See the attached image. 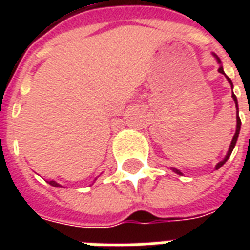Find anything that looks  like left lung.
Here are the masks:
<instances>
[{"mask_svg": "<svg viewBox=\"0 0 250 250\" xmlns=\"http://www.w3.org/2000/svg\"><path fill=\"white\" fill-rule=\"evenodd\" d=\"M217 57V56H215ZM217 60H218V62H219V63H221V60H219V58H218L217 57ZM218 71L221 72V74H225V71H223V67H219V70H218ZM227 79H229V84H231V85H232V82H231V79H229V78H227ZM232 97H233V101H235V105H236V109H237V113H239V107H237V98H236V96H235V94H233V92H232ZM236 119H237V125H236V132H235V135H233V139H232V141H231V145H229V153H227V156H226V158L223 161H221V162H219V164L217 165V166H215V168H219V167H222L223 166V165H225V162L227 160H229V156H231V153H232V150H233V148H235V145H236V141H237V137H239V132H240V127H241V121H240V118H239V115H237L236 117ZM175 172H178V174H182V172H180V171L179 170H174Z\"/></svg>", "mask_w": 250, "mask_h": 250, "instance_id": "left-lung-1", "label": "left lung"}]
</instances>
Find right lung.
I'll return each instance as SVG.
<instances>
[{
	"mask_svg": "<svg viewBox=\"0 0 250 250\" xmlns=\"http://www.w3.org/2000/svg\"><path fill=\"white\" fill-rule=\"evenodd\" d=\"M49 184H50V186H53V187H61L60 184H58V183L53 182V180H50V182H49Z\"/></svg>",
	"mask_w": 250,
	"mask_h": 250,
	"instance_id": "add662e5",
	"label": "right lung"
}]
</instances>
